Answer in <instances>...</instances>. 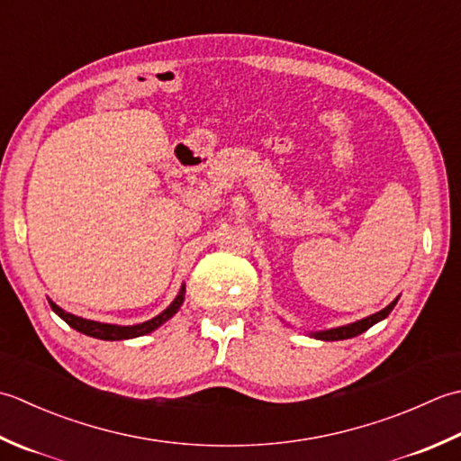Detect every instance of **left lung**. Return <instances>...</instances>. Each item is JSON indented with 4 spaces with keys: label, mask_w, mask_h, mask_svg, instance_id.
<instances>
[{
    "label": "left lung",
    "mask_w": 461,
    "mask_h": 461,
    "mask_svg": "<svg viewBox=\"0 0 461 461\" xmlns=\"http://www.w3.org/2000/svg\"><path fill=\"white\" fill-rule=\"evenodd\" d=\"M396 303H398V298L392 300V303L384 310H380V312H375L372 316H366V318H362V321H358V322H352V324H346V326H338V328H330V330H322V332H312V336L318 338V340H326V342L346 340V338H354V336H358V334L368 330V328H372L375 322L384 321V318H386L392 312L393 306H396Z\"/></svg>",
    "instance_id": "obj_1"
}]
</instances>
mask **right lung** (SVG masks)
<instances>
[{"mask_svg":"<svg viewBox=\"0 0 461 461\" xmlns=\"http://www.w3.org/2000/svg\"><path fill=\"white\" fill-rule=\"evenodd\" d=\"M185 300V285L178 290L176 298L173 300L171 304H168L167 310H163L161 314L151 318V321L147 322H140L135 326H117V324H105V322H95V321H87V318H81V316H75L71 312H65L63 308H59L55 303L50 300V306L55 314L59 318H63L65 322H68L73 330H77L81 334H87L93 338H99V340H129V338H137V336H145L149 332L157 330L158 326L165 324L168 318H173L176 314V310L181 308Z\"/></svg>","mask_w":461,"mask_h":461,"instance_id":"obj_1","label":"right lung"}]
</instances>
